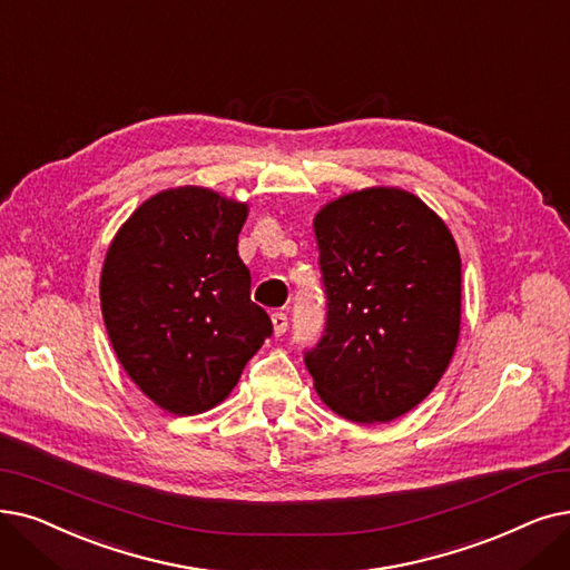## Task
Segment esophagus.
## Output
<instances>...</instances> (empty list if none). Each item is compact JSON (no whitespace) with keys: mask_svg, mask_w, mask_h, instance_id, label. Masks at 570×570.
<instances>
[{"mask_svg":"<svg viewBox=\"0 0 570 570\" xmlns=\"http://www.w3.org/2000/svg\"><path fill=\"white\" fill-rule=\"evenodd\" d=\"M272 326H275V335L282 337L288 331V316L284 312L272 314Z\"/></svg>","mask_w":570,"mask_h":570,"instance_id":"obj_1","label":"esophagus"}]
</instances>
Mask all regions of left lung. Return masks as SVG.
<instances>
[{
	"label": "left lung",
	"instance_id": "1",
	"mask_svg": "<svg viewBox=\"0 0 570 570\" xmlns=\"http://www.w3.org/2000/svg\"><path fill=\"white\" fill-rule=\"evenodd\" d=\"M326 328L305 352L314 389L356 424L391 422L448 370L461 258L442 218L401 188L342 195L314 216Z\"/></svg>",
	"mask_w": 570,
	"mask_h": 570
}]
</instances>
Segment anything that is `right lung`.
I'll list each match as a JSON object with an SVG mask.
<instances>
[{"mask_svg":"<svg viewBox=\"0 0 570 570\" xmlns=\"http://www.w3.org/2000/svg\"><path fill=\"white\" fill-rule=\"evenodd\" d=\"M246 205L181 186L148 200L116 233L100 301L114 352L158 407L218 405L272 335L237 254Z\"/></svg>","mask_w":570,"mask_h":570,"instance_id":"obj_1","label":"right lung"}]
</instances>
